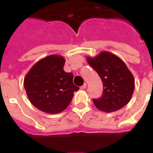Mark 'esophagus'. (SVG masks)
I'll list each match as a JSON object with an SVG mask.
<instances>
[{
    "instance_id": "1",
    "label": "esophagus",
    "mask_w": 153,
    "mask_h": 153,
    "mask_svg": "<svg viewBox=\"0 0 153 153\" xmlns=\"http://www.w3.org/2000/svg\"><path fill=\"white\" fill-rule=\"evenodd\" d=\"M86 83H84L82 86H81V89H86Z\"/></svg>"
}]
</instances>
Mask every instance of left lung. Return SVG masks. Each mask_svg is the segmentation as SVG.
<instances>
[{"label": "left lung", "instance_id": "obj_1", "mask_svg": "<svg viewBox=\"0 0 153 153\" xmlns=\"http://www.w3.org/2000/svg\"><path fill=\"white\" fill-rule=\"evenodd\" d=\"M86 60L99 74L103 83L102 96L94 99L96 108L112 113L123 108L133 96L135 79L121 59L109 51H102Z\"/></svg>", "mask_w": 153, "mask_h": 153}]
</instances>
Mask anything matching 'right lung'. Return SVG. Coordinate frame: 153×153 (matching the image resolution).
<instances>
[{
  "label": "right lung",
  "mask_w": 153,
  "mask_h": 153,
  "mask_svg": "<svg viewBox=\"0 0 153 153\" xmlns=\"http://www.w3.org/2000/svg\"><path fill=\"white\" fill-rule=\"evenodd\" d=\"M65 59L51 55L36 62L24 79L27 98L33 105L47 114H59L67 109L74 91L72 73L63 70Z\"/></svg>",
  "instance_id": "add662e5"
}]
</instances>
